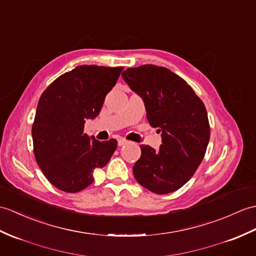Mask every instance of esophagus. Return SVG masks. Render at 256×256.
I'll use <instances>...</instances> for the list:
<instances>
[{"mask_svg":"<svg viewBox=\"0 0 256 256\" xmlns=\"http://www.w3.org/2000/svg\"><path fill=\"white\" fill-rule=\"evenodd\" d=\"M126 144H128V140H126L120 138V140H118V146H123V145H126Z\"/></svg>","mask_w":256,"mask_h":256,"instance_id":"1","label":"esophagus"}]
</instances>
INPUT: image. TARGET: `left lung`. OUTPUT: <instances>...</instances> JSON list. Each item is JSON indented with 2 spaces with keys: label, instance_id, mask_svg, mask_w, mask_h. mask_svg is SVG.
I'll list each match as a JSON object with an SVG mask.
<instances>
[{
  "label": "left lung",
  "instance_id": "obj_1",
  "mask_svg": "<svg viewBox=\"0 0 256 256\" xmlns=\"http://www.w3.org/2000/svg\"><path fill=\"white\" fill-rule=\"evenodd\" d=\"M144 100L147 120L162 133L159 152L140 145L133 167L136 181L156 194L182 188L198 168L210 142V128L203 101L170 70L145 64L122 74Z\"/></svg>",
  "mask_w": 256,
  "mask_h": 256
}]
</instances>
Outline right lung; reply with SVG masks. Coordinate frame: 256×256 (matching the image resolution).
Returning a JSON list of instances; mask_svg holds the SVG:
<instances>
[{"instance_id": "add662e5", "label": "right lung", "mask_w": 256, "mask_h": 256, "mask_svg": "<svg viewBox=\"0 0 256 256\" xmlns=\"http://www.w3.org/2000/svg\"><path fill=\"white\" fill-rule=\"evenodd\" d=\"M124 68L80 65L46 88L32 123L34 154L52 186L77 193L94 182V171L109 162L116 140L99 142L84 133L96 118Z\"/></svg>"}]
</instances>
